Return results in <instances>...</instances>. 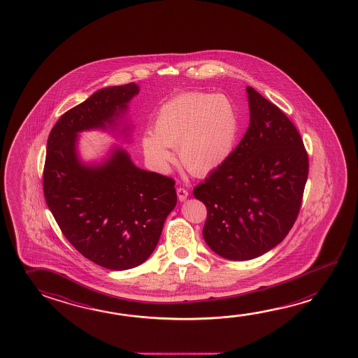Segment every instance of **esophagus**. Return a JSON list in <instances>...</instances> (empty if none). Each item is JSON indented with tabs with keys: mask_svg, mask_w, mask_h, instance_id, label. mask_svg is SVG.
<instances>
[{
	"mask_svg": "<svg viewBox=\"0 0 358 358\" xmlns=\"http://www.w3.org/2000/svg\"><path fill=\"white\" fill-rule=\"evenodd\" d=\"M177 196H178L180 201H185L188 197L187 189L183 187L177 188Z\"/></svg>",
	"mask_w": 358,
	"mask_h": 358,
	"instance_id": "34e87169",
	"label": "esophagus"
}]
</instances>
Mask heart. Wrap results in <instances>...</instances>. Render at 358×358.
I'll use <instances>...</instances> for the list:
<instances>
[{"mask_svg": "<svg viewBox=\"0 0 358 358\" xmlns=\"http://www.w3.org/2000/svg\"><path fill=\"white\" fill-rule=\"evenodd\" d=\"M153 134L142 136L143 153L164 169L177 148L182 164L194 175H205L229 159L235 147L240 117L224 94L187 92L164 102L153 120Z\"/></svg>", "mask_w": 358, "mask_h": 358, "instance_id": "obj_1", "label": "heart"}]
</instances>
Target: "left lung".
I'll return each mask as SVG.
<instances>
[{"label":"left lung","instance_id":"obj_1","mask_svg":"<svg viewBox=\"0 0 358 358\" xmlns=\"http://www.w3.org/2000/svg\"><path fill=\"white\" fill-rule=\"evenodd\" d=\"M246 91V134L194 189L207 208L206 243L232 261L258 257L283 241L299 216L308 177V155L296 126L255 88Z\"/></svg>","mask_w":358,"mask_h":358}]
</instances>
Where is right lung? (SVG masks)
<instances>
[{"mask_svg":"<svg viewBox=\"0 0 358 358\" xmlns=\"http://www.w3.org/2000/svg\"><path fill=\"white\" fill-rule=\"evenodd\" d=\"M138 91L135 83L102 88L65 112L48 136L43 167L48 208L71 245L108 270L143 264L177 202L173 178L136 167L121 148L94 167L77 157V134L115 122Z\"/></svg>","mask_w":358,"mask_h":358,"instance_id":"1","label":"right lung"}]
</instances>
